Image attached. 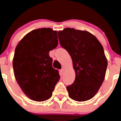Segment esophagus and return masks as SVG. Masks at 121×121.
Listing matches in <instances>:
<instances>
[{"instance_id":"esophagus-1","label":"esophagus","mask_w":121,"mask_h":121,"mask_svg":"<svg viewBox=\"0 0 121 121\" xmlns=\"http://www.w3.org/2000/svg\"><path fill=\"white\" fill-rule=\"evenodd\" d=\"M64 71H65V70H64V68H62V69H61V70H60L61 73L62 74H63V73H64Z\"/></svg>"}]
</instances>
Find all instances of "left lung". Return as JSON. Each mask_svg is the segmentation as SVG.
Masks as SVG:
<instances>
[{
  "instance_id": "obj_1",
  "label": "left lung",
  "mask_w": 121,
  "mask_h": 121,
  "mask_svg": "<svg viewBox=\"0 0 121 121\" xmlns=\"http://www.w3.org/2000/svg\"><path fill=\"white\" fill-rule=\"evenodd\" d=\"M58 35L61 46L72 59L76 73L74 83L67 87L69 97L78 102L92 99L104 82L108 66L102 45L86 31L67 28Z\"/></svg>"
}]
</instances>
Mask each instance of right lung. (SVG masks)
I'll return each instance as SVG.
<instances>
[{
    "instance_id": "1",
    "label": "right lung",
    "mask_w": 121,
    "mask_h": 121,
    "mask_svg": "<svg viewBox=\"0 0 121 121\" xmlns=\"http://www.w3.org/2000/svg\"><path fill=\"white\" fill-rule=\"evenodd\" d=\"M57 45V31L43 28L27 34L15 48L13 59L15 77L23 93L34 101L50 99L60 78L49 56L50 51Z\"/></svg>"
}]
</instances>
